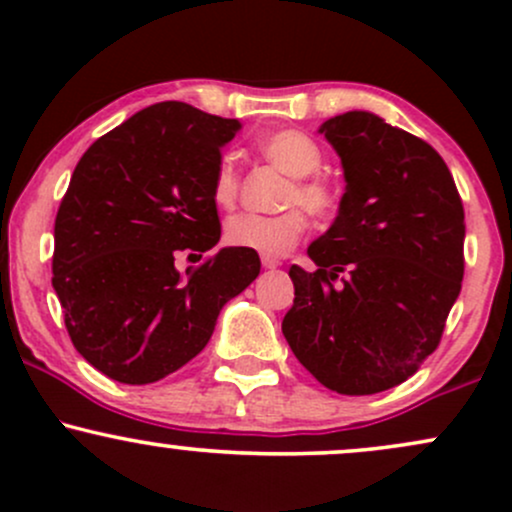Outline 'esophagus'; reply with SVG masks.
I'll list each match as a JSON object with an SVG mask.
<instances>
[{
    "label": "esophagus",
    "mask_w": 512,
    "mask_h": 512,
    "mask_svg": "<svg viewBox=\"0 0 512 512\" xmlns=\"http://www.w3.org/2000/svg\"><path fill=\"white\" fill-rule=\"evenodd\" d=\"M281 264V260L279 257H267V255H262V267L264 269H276Z\"/></svg>",
    "instance_id": "34e87169"
}]
</instances>
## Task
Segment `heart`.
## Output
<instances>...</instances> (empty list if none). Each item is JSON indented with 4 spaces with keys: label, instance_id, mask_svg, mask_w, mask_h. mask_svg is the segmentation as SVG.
<instances>
[{
    "label": "heart",
    "instance_id": "obj_1",
    "mask_svg": "<svg viewBox=\"0 0 512 512\" xmlns=\"http://www.w3.org/2000/svg\"><path fill=\"white\" fill-rule=\"evenodd\" d=\"M257 154L272 166L291 175L293 182L284 195V207H303L317 219H330L339 207L337 192L325 180L315 178L322 168V151L313 139L296 129H276L262 134L255 142ZM240 178L236 163L231 158H221L211 178V197L221 209H231L238 202ZM305 233V214L301 209H286L274 216L238 214L226 221V243L231 248L250 250L257 255L281 257L301 240Z\"/></svg>",
    "mask_w": 512,
    "mask_h": 512
}]
</instances>
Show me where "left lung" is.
Segmentation results:
<instances>
[{"label":"left lung","mask_w":512,"mask_h":512,"mask_svg":"<svg viewBox=\"0 0 512 512\" xmlns=\"http://www.w3.org/2000/svg\"><path fill=\"white\" fill-rule=\"evenodd\" d=\"M320 132L342 158L346 192L308 248L315 272L289 269L296 298L281 332L322 385L375 395L440 344L464 276L462 199L438 151L378 115L351 110Z\"/></svg>","instance_id":"obj_1"}]
</instances>
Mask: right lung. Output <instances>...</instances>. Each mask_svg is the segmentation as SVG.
Wrapping results in <instances>:
<instances>
[{"mask_svg": "<svg viewBox=\"0 0 512 512\" xmlns=\"http://www.w3.org/2000/svg\"><path fill=\"white\" fill-rule=\"evenodd\" d=\"M240 129L180 101L139 110L76 163L55 219L52 286L72 344L93 368L149 385L207 346L221 308L260 274L223 248L182 276L180 252L219 243L211 178Z\"/></svg>", "mask_w": 512, "mask_h": 512, "instance_id": "add662e5", "label": "right lung"}]
</instances>
